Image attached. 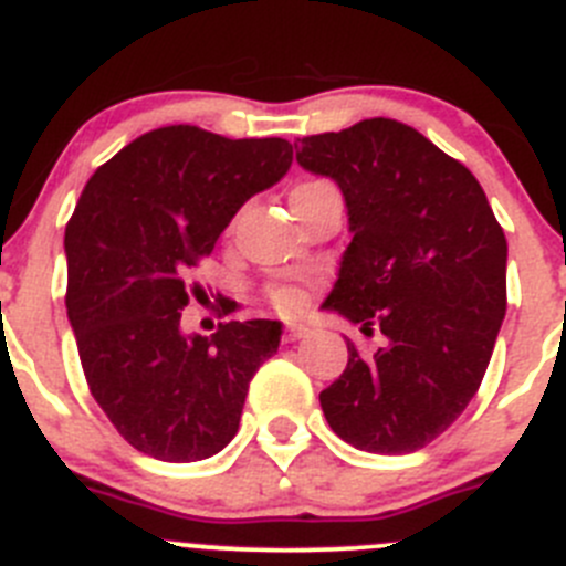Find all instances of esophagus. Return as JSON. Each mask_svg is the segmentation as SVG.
<instances>
[{"label": "esophagus", "mask_w": 566, "mask_h": 566, "mask_svg": "<svg viewBox=\"0 0 566 566\" xmlns=\"http://www.w3.org/2000/svg\"><path fill=\"white\" fill-rule=\"evenodd\" d=\"M303 336H308V328H305V325H289L286 334H283V339L297 342V339H303Z\"/></svg>", "instance_id": "esophagus-1"}]
</instances>
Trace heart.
Instances as JSON below:
<instances>
[{
  "label": "heart",
  "instance_id": "1",
  "mask_svg": "<svg viewBox=\"0 0 566 566\" xmlns=\"http://www.w3.org/2000/svg\"><path fill=\"white\" fill-rule=\"evenodd\" d=\"M323 185H328V181H303V185H297L294 190H314L323 188ZM269 300H272L274 308L283 311V314H292V311H297L300 305H303V294H300L297 289L289 286H274L272 292H269Z\"/></svg>",
  "mask_w": 566,
  "mask_h": 566
}]
</instances>
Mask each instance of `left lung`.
Wrapping results in <instances>:
<instances>
[{
    "label": "left lung",
    "mask_w": 566,
    "mask_h": 566,
    "mask_svg": "<svg viewBox=\"0 0 566 566\" xmlns=\"http://www.w3.org/2000/svg\"><path fill=\"white\" fill-rule=\"evenodd\" d=\"M297 163L339 185L354 232L323 308L387 336L370 359L347 339L325 418L361 452H418L480 390L505 319V232L474 174L398 120L303 137Z\"/></svg>",
    "instance_id": "8db88e82"
}]
</instances>
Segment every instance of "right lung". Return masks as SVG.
<instances>
[{
  "instance_id": "1",
  "label": "right lung",
  "mask_w": 566,
  "mask_h": 566,
  "mask_svg": "<svg viewBox=\"0 0 566 566\" xmlns=\"http://www.w3.org/2000/svg\"><path fill=\"white\" fill-rule=\"evenodd\" d=\"M292 168L280 137L227 139L165 126L95 170L64 232L66 317L92 396L143 454L193 463L238 432L258 367L277 354V319L181 334L190 274L243 201Z\"/></svg>"
}]
</instances>
